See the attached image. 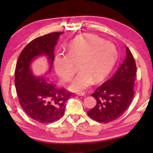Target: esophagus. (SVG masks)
Wrapping results in <instances>:
<instances>
[{
  "label": "esophagus",
  "mask_w": 153,
  "mask_h": 153,
  "mask_svg": "<svg viewBox=\"0 0 153 153\" xmlns=\"http://www.w3.org/2000/svg\"><path fill=\"white\" fill-rule=\"evenodd\" d=\"M76 95L78 96H84L85 95V94L84 93H76Z\"/></svg>",
  "instance_id": "1"
}]
</instances>
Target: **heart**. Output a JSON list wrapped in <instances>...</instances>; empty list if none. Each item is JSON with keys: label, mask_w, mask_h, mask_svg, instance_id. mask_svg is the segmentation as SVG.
I'll use <instances>...</instances> for the list:
<instances>
[{"label": "heart", "mask_w": 153, "mask_h": 153, "mask_svg": "<svg viewBox=\"0 0 153 153\" xmlns=\"http://www.w3.org/2000/svg\"><path fill=\"white\" fill-rule=\"evenodd\" d=\"M116 48L109 42L93 35L75 37L67 47V55L57 54L53 67L59 78L67 82L75 72L72 64L79 62V73L72 79L68 88L82 92L93 83L105 78L116 61Z\"/></svg>", "instance_id": "1"}]
</instances>
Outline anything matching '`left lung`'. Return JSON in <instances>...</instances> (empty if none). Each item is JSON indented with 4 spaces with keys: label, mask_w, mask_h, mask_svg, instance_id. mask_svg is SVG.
I'll use <instances>...</instances> for the list:
<instances>
[{
    "label": "left lung",
    "mask_w": 153,
    "mask_h": 153,
    "mask_svg": "<svg viewBox=\"0 0 153 153\" xmlns=\"http://www.w3.org/2000/svg\"><path fill=\"white\" fill-rule=\"evenodd\" d=\"M136 72L134 58L126 47V57L114 76L91 95L97 100V104L87 112L88 115L95 120L104 123L122 116L133 99Z\"/></svg>",
    "instance_id": "8db88e82"
}]
</instances>
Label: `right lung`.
Here are the masks:
<instances>
[{"label": "right lung", "instance_id": "right-lung-1", "mask_svg": "<svg viewBox=\"0 0 153 153\" xmlns=\"http://www.w3.org/2000/svg\"><path fill=\"white\" fill-rule=\"evenodd\" d=\"M62 33H51L34 39L21 52L16 62L14 83L19 102L31 118L41 123H52L61 118L65 102L72 93L48 82L43 75H35L31 65L36 58L45 55L50 65L45 74H49L53 65L54 49Z\"/></svg>", "mask_w": 153, "mask_h": 153}]
</instances>
